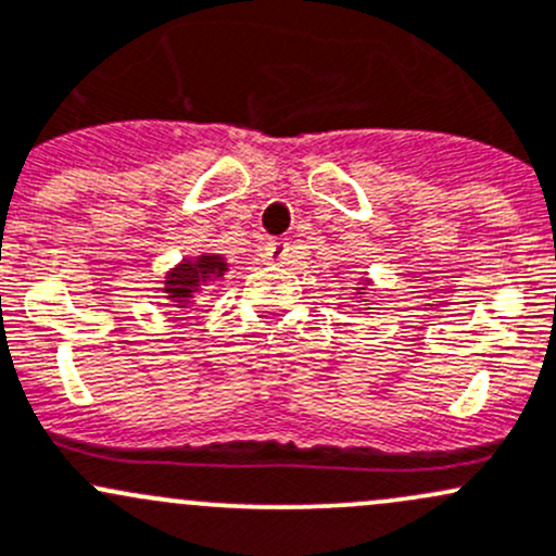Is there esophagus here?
<instances>
[{
    "label": "esophagus",
    "mask_w": 556,
    "mask_h": 556,
    "mask_svg": "<svg viewBox=\"0 0 556 556\" xmlns=\"http://www.w3.org/2000/svg\"><path fill=\"white\" fill-rule=\"evenodd\" d=\"M266 255L271 263H285L290 255V242L288 239H271V242L266 244Z\"/></svg>",
    "instance_id": "obj_1"
}]
</instances>
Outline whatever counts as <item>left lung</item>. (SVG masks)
<instances>
[{"label": "left lung", "instance_id": "8db88e82", "mask_svg": "<svg viewBox=\"0 0 556 556\" xmlns=\"http://www.w3.org/2000/svg\"><path fill=\"white\" fill-rule=\"evenodd\" d=\"M372 288V282L370 279H359V282H356V288H354V298H356V303H362V306H367V290ZM367 308H362V314H365Z\"/></svg>", "mask_w": 556, "mask_h": 556}]
</instances>
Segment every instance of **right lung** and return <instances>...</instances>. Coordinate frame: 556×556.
Returning <instances> with one entry per match:
<instances>
[{"label":"right lung","instance_id":"obj_1","mask_svg":"<svg viewBox=\"0 0 556 556\" xmlns=\"http://www.w3.org/2000/svg\"><path fill=\"white\" fill-rule=\"evenodd\" d=\"M229 271V261L220 253H200V255H186L184 261L175 263L170 271L162 279V298L167 306L173 308H189L197 303V295L204 288L215 285Z\"/></svg>","mask_w":556,"mask_h":556}]
</instances>
